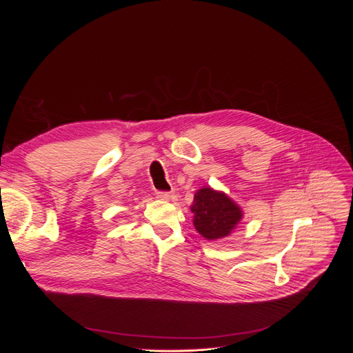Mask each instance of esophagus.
<instances>
[{
    "label": "esophagus",
    "mask_w": 353,
    "mask_h": 353,
    "mask_svg": "<svg viewBox=\"0 0 353 353\" xmlns=\"http://www.w3.org/2000/svg\"><path fill=\"white\" fill-rule=\"evenodd\" d=\"M156 197L160 200H169L170 197H172V193H168V191H157Z\"/></svg>",
    "instance_id": "esophagus-1"
}]
</instances>
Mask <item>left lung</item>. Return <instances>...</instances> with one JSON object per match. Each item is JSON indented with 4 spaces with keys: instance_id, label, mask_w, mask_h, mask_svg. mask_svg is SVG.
<instances>
[{
    "instance_id": "left-lung-1",
    "label": "left lung",
    "mask_w": 353,
    "mask_h": 353,
    "mask_svg": "<svg viewBox=\"0 0 353 353\" xmlns=\"http://www.w3.org/2000/svg\"><path fill=\"white\" fill-rule=\"evenodd\" d=\"M196 231L208 241L228 237L243 219V209L223 191L201 187L191 205Z\"/></svg>"
}]
</instances>
